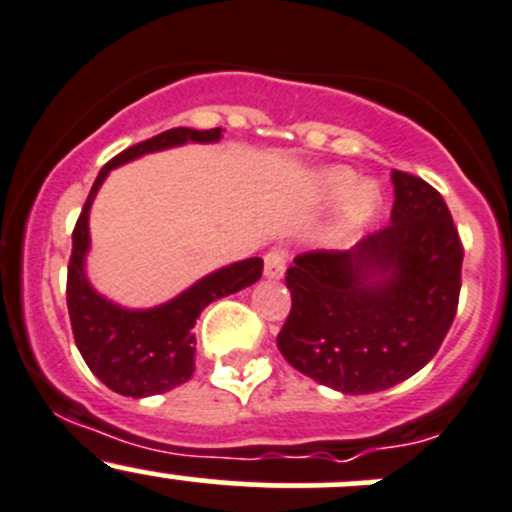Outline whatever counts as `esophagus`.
I'll return each instance as SVG.
<instances>
[{"label": "esophagus", "mask_w": 512, "mask_h": 512, "mask_svg": "<svg viewBox=\"0 0 512 512\" xmlns=\"http://www.w3.org/2000/svg\"><path fill=\"white\" fill-rule=\"evenodd\" d=\"M285 265H287L285 247H272V250L265 255V275L270 277V280H280V277L285 275Z\"/></svg>", "instance_id": "obj_1"}]
</instances>
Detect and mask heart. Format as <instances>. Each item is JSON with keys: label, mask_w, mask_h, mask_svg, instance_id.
<instances>
[{"label": "heart", "mask_w": 512, "mask_h": 512, "mask_svg": "<svg viewBox=\"0 0 512 512\" xmlns=\"http://www.w3.org/2000/svg\"><path fill=\"white\" fill-rule=\"evenodd\" d=\"M322 188L324 193L332 195V198L347 195L342 220H339L342 232H352L356 227L364 225L366 220L374 215L376 205H379V190H376V185H354V173H349V170H327V173L322 175Z\"/></svg>", "instance_id": "b5f03b06"}]
</instances>
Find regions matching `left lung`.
<instances>
[{
	"instance_id": "8db88e82",
	"label": "left lung",
	"mask_w": 512,
	"mask_h": 512,
	"mask_svg": "<svg viewBox=\"0 0 512 512\" xmlns=\"http://www.w3.org/2000/svg\"><path fill=\"white\" fill-rule=\"evenodd\" d=\"M391 223L352 250L294 257L292 309L277 334L289 364L342 391L374 394L414 376L438 352L461 294L463 245L451 210L418 175L391 170Z\"/></svg>"
}]
</instances>
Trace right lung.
Wrapping results in <instances>:
<instances>
[{
    "label": "right lung",
    "instance_id": "right-lung-1",
    "mask_svg": "<svg viewBox=\"0 0 512 512\" xmlns=\"http://www.w3.org/2000/svg\"><path fill=\"white\" fill-rule=\"evenodd\" d=\"M223 128L193 131V128H170L148 141L136 143L108 160L98 173L94 188L86 198L84 210L76 220L71 235L69 277H66V304H69L71 329L76 347L98 379L121 396L165 394L185 384L195 371V319L213 299L255 285L262 277V260L235 262L213 275L203 277L170 302L153 309H123L89 285L84 272L89 252V210L103 178L116 165L133 160L143 153L183 146V143H215Z\"/></svg>",
    "mask_w": 512,
    "mask_h": 512
}]
</instances>
